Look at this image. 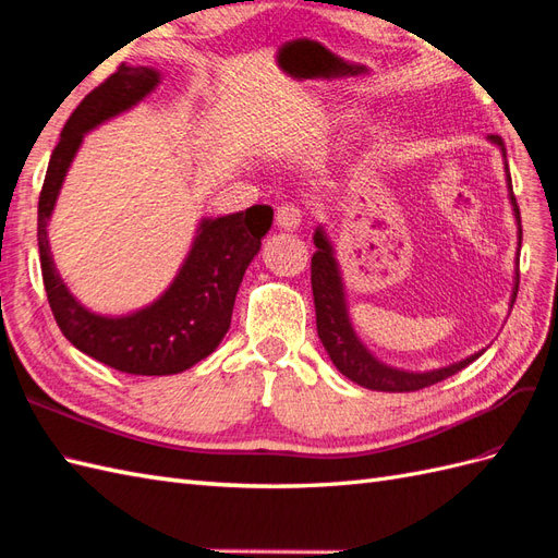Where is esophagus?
Masks as SVG:
<instances>
[{"mask_svg": "<svg viewBox=\"0 0 558 558\" xmlns=\"http://www.w3.org/2000/svg\"><path fill=\"white\" fill-rule=\"evenodd\" d=\"M276 223L284 231H296L299 223H302V209L296 205H280L276 211Z\"/></svg>", "mask_w": 558, "mask_h": 558, "instance_id": "34e87169", "label": "esophagus"}]
</instances>
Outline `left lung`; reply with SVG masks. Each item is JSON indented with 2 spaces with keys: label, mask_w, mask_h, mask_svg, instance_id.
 <instances>
[{
  "label": "left lung",
  "mask_w": 558,
  "mask_h": 558,
  "mask_svg": "<svg viewBox=\"0 0 558 558\" xmlns=\"http://www.w3.org/2000/svg\"><path fill=\"white\" fill-rule=\"evenodd\" d=\"M490 141L497 143L505 155L502 138L490 136ZM507 181L511 189L509 174H507ZM511 205H513V214H517V221L521 223V211L513 193H511ZM519 238H521V231H519ZM313 242H316L318 247L311 256V288H313V302H316L318 337L323 341L327 355H330V361L335 363V367L351 381L373 391H389V393L420 391V389L432 387L436 381L452 377L454 373H460V369H464L469 363H474L483 353V351L474 353L460 363L434 369V373H403V369L379 363L375 355L361 344V339L355 337L353 327L349 323L344 284H341V278H339V268H337L330 242H327L320 228L316 231V235H313ZM517 292H519V284H513L511 306L517 302Z\"/></svg>",
  "instance_id": "obj_1"
}]
</instances>
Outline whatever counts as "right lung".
<instances>
[{"instance_id": "1", "label": "right lung", "mask_w": 558, "mask_h": 558, "mask_svg": "<svg viewBox=\"0 0 558 558\" xmlns=\"http://www.w3.org/2000/svg\"><path fill=\"white\" fill-rule=\"evenodd\" d=\"M160 73L153 68L120 65L106 82L82 98L53 148L37 207L41 280L56 323L70 344L98 363L126 375L162 377L193 367L221 344L231 327L235 294L262 238L274 223V209L254 205L219 219H205L171 288L155 304L124 318H104L84 308L68 292L53 266L47 221L59 197L65 171L82 136L92 126L136 106L148 96Z\"/></svg>"}]
</instances>
